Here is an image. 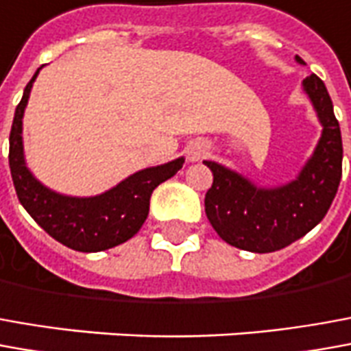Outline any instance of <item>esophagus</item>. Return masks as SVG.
Here are the masks:
<instances>
[{
  "mask_svg": "<svg viewBox=\"0 0 351 351\" xmlns=\"http://www.w3.org/2000/svg\"><path fill=\"white\" fill-rule=\"evenodd\" d=\"M204 152H206V147L202 143H191L189 149H187V158L191 162H197L204 156Z\"/></svg>",
  "mask_w": 351,
  "mask_h": 351,
  "instance_id": "esophagus-1",
  "label": "esophagus"
}]
</instances>
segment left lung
<instances>
[{"label": "left lung", "mask_w": 351, "mask_h": 351, "mask_svg": "<svg viewBox=\"0 0 351 351\" xmlns=\"http://www.w3.org/2000/svg\"><path fill=\"white\" fill-rule=\"evenodd\" d=\"M296 60L304 64L300 57ZM323 132L296 180L279 187H258L217 162L204 160L214 173L204 208L208 221L227 245L248 252H275L309 233L325 217L342 178V135L323 80L302 82Z\"/></svg>", "instance_id": "obj_1"}]
</instances>
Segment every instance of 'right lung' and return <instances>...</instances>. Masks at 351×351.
<instances>
[{"label":"right lung","mask_w":351,"mask_h":351,"mask_svg":"<svg viewBox=\"0 0 351 351\" xmlns=\"http://www.w3.org/2000/svg\"><path fill=\"white\" fill-rule=\"evenodd\" d=\"M24 88L23 99L14 110L9 135V168L14 191L24 210L60 245L78 252H101L125 243L141 229L149 216L152 191L162 181L170 180L181 170L185 158L135 171L116 187L97 197H66L47 189L28 170L24 160L23 116L36 76Z\"/></svg>","instance_id":"right-lung-1"}]
</instances>
